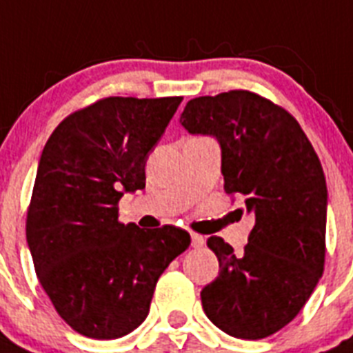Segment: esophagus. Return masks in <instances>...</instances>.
<instances>
[{
    "mask_svg": "<svg viewBox=\"0 0 353 353\" xmlns=\"http://www.w3.org/2000/svg\"><path fill=\"white\" fill-rule=\"evenodd\" d=\"M204 243H206V240H204L201 234H195V232L192 234V247H195V249H201Z\"/></svg>",
    "mask_w": 353,
    "mask_h": 353,
    "instance_id": "1",
    "label": "esophagus"
}]
</instances>
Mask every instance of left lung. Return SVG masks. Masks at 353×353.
Listing matches in <instances>:
<instances>
[{"mask_svg":"<svg viewBox=\"0 0 353 353\" xmlns=\"http://www.w3.org/2000/svg\"><path fill=\"white\" fill-rule=\"evenodd\" d=\"M179 122L222 149L223 190L254 228L241 254L211 236L220 272L201 291L206 316L240 339L268 338L304 307L325 265L327 183L296 119L249 90L188 101Z\"/></svg>","mask_w":353,"mask_h":353,"instance_id":"8db88e82","label":"left lung"}]
</instances>
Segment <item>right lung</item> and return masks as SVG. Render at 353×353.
Listing matches in <instances>:
<instances>
[{"mask_svg": "<svg viewBox=\"0 0 353 353\" xmlns=\"http://www.w3.org/2000/svg\"><path fill=\"white\" fill-rule=\"evenodd\" d=\"M183 97H104L70 113L46 142L26 240L37 277L69 327L117 339L149 314L159 275L190 234L119 222V201L145 188V161Z\"/></svg>", "mask_w": 353, "mask_h": 353, "instance_id": "right-lung-1", "label": "right lung"}]
</instances>
